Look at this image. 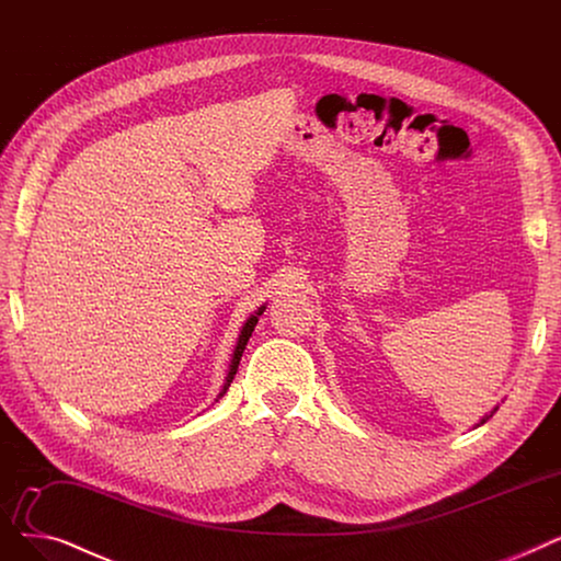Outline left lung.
Listing matches in <instances>:
<instances>
[{"label": "left lung", "instance_id": "obj_1", "mask_svg": "<svg viewBox=\"0 0 561 561\" xmlns=\"http://www.w3.org/2000/svg\"><path fill=\"white\" fill-rule=\"evenodd\" d=\"M495 411H497V407H495V409H493L489 415H484V417H482V422H479V424H484L489 417H493V413H495ZM479 424H477V426H479Z\"/></svg>", "mask_w": 561, "mask_h": 561}]
</instances>
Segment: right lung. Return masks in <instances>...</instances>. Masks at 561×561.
Here are the masks:
<instances>
[{"label":"right lung","instance_id":"1","mask_svg":"<svg viewBox=\"0 0 561 561\" xmlns=\"http://www.w3.org/2000/svg\"><path fill=\"white\" fill-rule=\"evenodd\" d=\"M262 312H264V306H262V308H257V312H255V314H251V317L247 319V324L242 327V333H239L237 346H234V352H232V360H230L228 377H226V383H224V390L219 392V397H224V394H226V390L230 388V383H232V379H234V375H237L239 360H242V354H244V350H247V342H249V337H251V333H253V329H255V324H257V317H260Z\"/></svg>","mask_w":561,"mask_h":561}]
</instances>
